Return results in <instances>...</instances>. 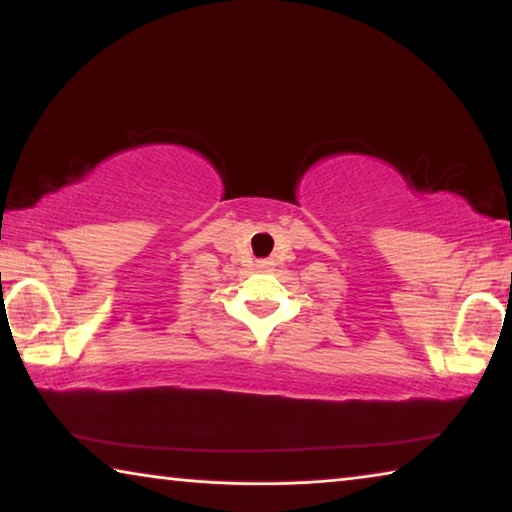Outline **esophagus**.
I'll list each match as a JSON object with an SVG mask.
<instances>
[{
    "instance_id": "1",
    "label": "esophagus",
    "mask_w": 512,
    "mask_h": 512,
    "mask_svg": "<svg viewBox=\"0 0 512 512\" xmlns=\"http://www.w3.org/2000/svg\"><path fill=\"white\" fill-rule=\"evenodd\" d=\"M273 262H271V259H259V262H257V268H259V271H273Z\"/></svg>"
}]
</instances>
